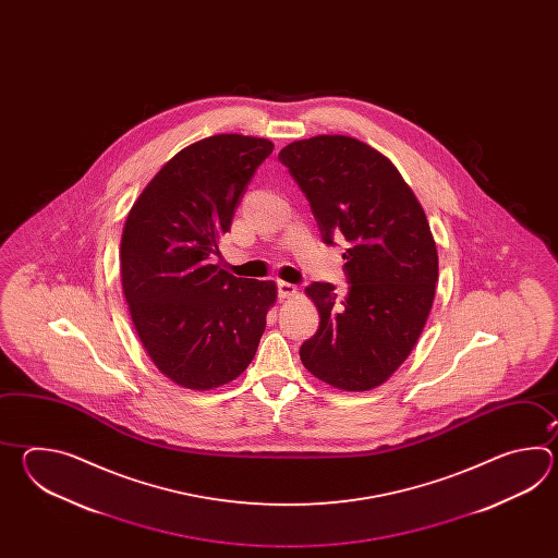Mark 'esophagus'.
Wrapping results in <instances>:
<instances>
[{"mask_svg":"<svg viewBox=\"0 0 558 558\" xmlns=\"http://www.w3.org/2000/svg\"><path fill=\"white\" fill-rule=\"evenodd\" d=\"M277 293L281 299H289L296 293L295 284L287 283V281H277Z\"/></svg>","mask_w":558,"mask_h":558,"instance_id":"1","label":"esophagus"}]
</instances>
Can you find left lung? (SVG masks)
Wrapping results in <instances>:
<instances>
[{
	"label": "left lung",
	"mask_w": 558,
	"mask_h": 558,
	"mask_svg": "<svg viewBox=\"0 0 558 558\" xmlns=\"http://www.w3.org/2000/svg\"><path fill=\"white\" fill-rule=\"evenodd\" d=\"M279 161L305 193L323 241L349 243L347 295L319 281L305 289L320 320L301 361L337 389H375L411 355L433 307L439 257L427 215L397 167L353 137L289 143Z\"/></svg>",
	"instance_id": "1"
}]
</instances>
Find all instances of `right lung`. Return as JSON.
Instances as JSON below:
<instances>
[{
  "mask_svg": "<svg viewBox=\"0 0 558 558\" xmlns=\"http://www.w3.org/2000/svg\"><path fill=\"white\" fill-rule=\"evenodd\" d=\"M262 137L191 143L133 203L121 238V284L147 355L185 389L221 387L250 367L277 299L274 281L227 274L211 259L257 167Z\"/></svg>",
  "mask_w": 558,
  "mask_h": 558,
  "instance_id": "obj_1",
  "label": "right lung"
}]
</instances>
